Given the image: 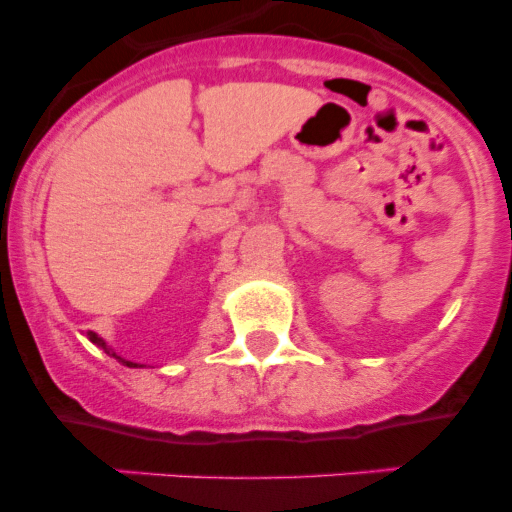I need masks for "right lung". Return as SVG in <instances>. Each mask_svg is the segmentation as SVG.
Wrapping results in <instances>:
<instances>
[{
    "mask_svg": "<svg viewBox=\"0 0 512 512\" xmlns=\"http://www.w3.org/2000/svg\"><path fill=\"white\" fill-rule=\"evenodd\" d=\"M87 336H89V341H92V343H97V346H99V348H104V351H107V354H110V356H115V359H117V361H120V364H122V366H140V364H135V361H128V359H122V356H117V354H115V351H112V348H110V346H107V343H104V341H102V338H99V336H97V333H87Z\"/></svg>",
    "mask_w": 512,
    "mask_h": 512,
    "instance_id": "right-lung-1",
    "label": "right lung"
}]
</instances>
